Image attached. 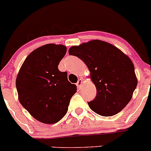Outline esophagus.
Masks as SVG:
<instances>
[{"mask_svg":"<svg viewBox=\"0 0 151 151\" xmlns=\"http://www.w3.org/2000/svg\"><path fill=\"white\" fill-rule=\"evenodd\" d=\"M83 80H82L81 78L79 79L78 81H77V88H81V86H83Z\"/></svg>","mask_w":151,"mask_h":151,"instance_id":"obj_1","label":"esophagus"}]
</instances>
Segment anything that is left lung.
<instances>
[{
	"instance_id": "8db88e82",
	"label": "left lung",
	"mask_w": 151,
	"mask_h": 151,
	"mask_svg": "<svg viewBox=\"0 0 151 151\" xmlns=\"http://www.w3.org/2000/svg\"><path fill=\"white\" fill-rule=\"evenodd\" d=\"M70 55L81 59L90 71L96 96L88 102L97 114L111 116L120 112L131 99L137 78L131 60L111 43L99 40L71 46Z\"/></svg>"
}]
</instances>
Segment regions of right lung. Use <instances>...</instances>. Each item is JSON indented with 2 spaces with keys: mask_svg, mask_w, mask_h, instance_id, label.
Returning a JSON list of instances; mask_svg holds the SVG:
<instances>
[{
  "mask_svg": "<svg viewBox=\"0 0 151 151\" xmlns=\"http://www.w3.org/2000/svg\"><path fill=\"white\" fill-rule=\"evenodd\" d=\"M66 50L63 45L54 43L37 48L28 55L16 78L20 104L43 123L59 122L77 91L76 85L68 80L67 73L58 69Z\"/></svg>",
  "mask_w": 151,
  "mask_h": 151,
  "instance_id": "add662e5",
  "label": "right lung"
}]
</instances>
